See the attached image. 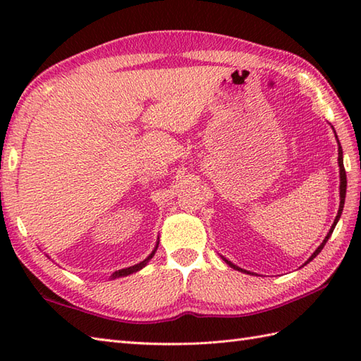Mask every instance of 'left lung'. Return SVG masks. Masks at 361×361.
<instances>
[{
  "instance_id": "left-lung-1",
  "label": "left lung",
  "mask_w": 361,
  "mask_h": 361,
  "mask_svg": "<svg viewBox=\"0 0 361 361\" xmlns=\"http://www.w3.org/2000/svg\"><path fill=\"white\" fill-rule=\"evenodd\" d=\"M338 164H340V181H341V185H340V198H341V202H340V209H338V216H336V219H335V221H334V225H332V228H331V231H329V234L326 235V239H324V242L319 245L318 247V250L313 252L312 255V257L307 260V262H310V260L313 259V257H317L318 255H319V251L324 248V245H326V242L329 240V237H331V234L334 233V228H335V225H336V221L340 220V216H341V212H343V208H344V198H346V185H348V181H346V171H344V164H343V150H341V145L338 147ZM226 264L229 265V267H233V268H235V270H240V268H237L235 265H233L231 262H229V260H226Z\"/></svg>"
}]
</instances>
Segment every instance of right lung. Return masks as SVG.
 <instances>
[{
	"instance_id": "obj_1",
	"label": "right lung",
	"mask_w": 361,
	"mask_h": 361,
	"mask_svg": "<svg viewBox=\"0 0 361 361\" xmlns=\"http://www.w3.org/2000/svg\"><path fill=\"white\" fill-rule=\"evenodd\" d=\"M153 255H155V251L152 252V255L145 259V260H142L141 264H137V265H133V267H128V268H124V270H119V271H116L113 274V278H118V276H127V274H132V273H135V271H137V270H141V268L149 262V260L153 257Z\"/></svg>"
}]
</instances>
